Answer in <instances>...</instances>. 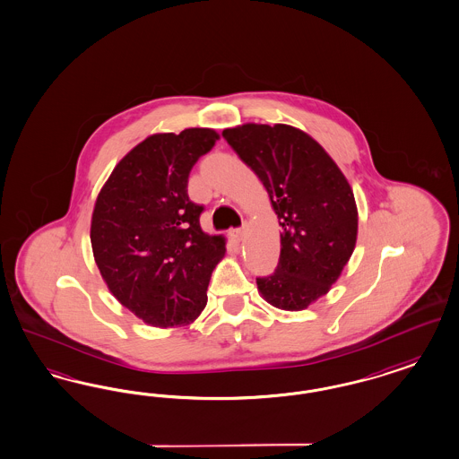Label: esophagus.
<instances>
[{
    "mask_svg": "<svg viewBox=\"0 0 459 459\" xmlns=\"http://www.w3.org/2000/svg\"><path fill=\"white\" fill-rule=\"evenodd\" d=\"M246 232H247V227L244 225L242 229H236V230H232V232H230V236L236 238V240H242V238H244V236H246Z\"/></svg>",
    "mask_w": 459,
    "mask_h": 459,
    "instance_id": "1",
    "label": "esophagus"
}]
</instances>
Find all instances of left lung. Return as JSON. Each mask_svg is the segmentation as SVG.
Segmentation results:
<instances>
[{
    "mask_svg": "<svg viewBox=\"0 0 459 459\" xmlns=\"http://www.w3.org/2000/svg\"><path fill=\"white\" fill-rule=\"evenodd\" d=\"M223 138L264 186L280 223L275 273L257 292L281 311H304L330 292L355 249L357 203L345 174L311 134L246 123Z\"/></svg>",
    "mask_w": 459,
    "mask_h": 459,
    "instance_id": "obj_1",
    "label": "left lung"
}]
</instances>
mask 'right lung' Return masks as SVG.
<instances>
[{
    "label": "right lung",
    "mask_w": 459,
    "mask_h": 459,
    "mask_svg": "<svg viewBox=\"0 0 459 459\" xmlns=\"http://www.w3.org/2000/svg\"><path fill=\"white\" fill-rule=\"evenodd\" d=\"M219 138L212 128L150 134L117 162L93 204L95 264L110 294L148 326L195 323L225 256L227 240L203 232V206L187 196L193 165Z\"/></svg>",
    "instance_id": "add662e5"
}]
</instances>
